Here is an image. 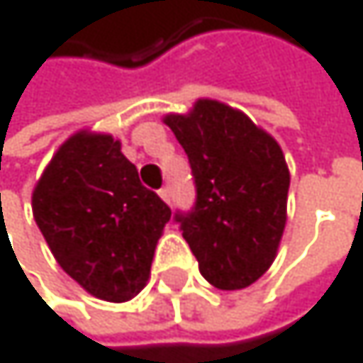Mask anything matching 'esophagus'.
Instances as JSON below:
<instances>
[{
  "label": "esophagus",
  "mask_w": 363,
  "mask_h": 363,
  "mask_svg": "<svg viewBox=\"0 0 363 363\" xmlns=\"http://www.w3.org/2000/svg\"><path fill=\"white\" fill-rule=\"evenodd\" d=\"M158 194H160V199H162L164 203H171V188H169V186L160 188V190H158Z\"/></svg>",
  "instance_id": "obj_1"
}]
</instances>
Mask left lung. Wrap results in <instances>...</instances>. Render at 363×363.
<instances>
[{
    "instance_id": "left-lung-1",
    "label": "left lung",
    "mask_w": 363,
    "mask_h": 363,
    "mask_svg": "<svg viewBox=\"0 0 363 363\" xmlns=\"http://www.w3.org/2000/svg\"><path fill=\"white\" fill-rule=\"evenodd\" d=\"M162 121L192 167L196 205L175 220L203 278L220 291L255 284L272 267L286 224L291 173L278 141L244 111L211 98Z\"/></svg>"
}]
</instances>
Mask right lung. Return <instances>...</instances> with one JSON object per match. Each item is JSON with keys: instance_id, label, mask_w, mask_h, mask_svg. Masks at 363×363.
<instances>
[{"instance_id": "obj_1", "label": "right lung", "mask_w": 363, "mask_h": 363, "mask_svg": "<svg viewBox=\"0 0 363 363\" xmlns=\"http://www.w3.org/2000/svg\"><path fill=\"white\" fill-rule=\"evenodd\" d=\"M31 211L60 267L89 295L121 303L139 295L171 218L113 134L77 130L31 192Z\"/></svg>"}]
</instances>
